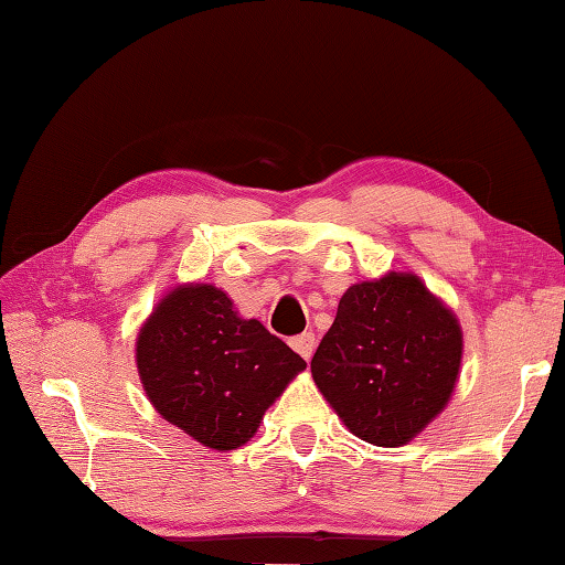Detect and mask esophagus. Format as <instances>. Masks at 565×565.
I'll return each mask as SVG.
<instances>
[{
  "instance_id": "1",
  "label": "esophagus",
  "mask_w": 565,
  "mask_h": 565,
  "mask_svg": "<svg viewBox=\"0 0 565 565\" xmlns=\"http://www.w3.org/2000/svg\"><path fill=\"white\" fill-rule=\"evenodd\" d=\"M289 344L294 347V352L301 354V356L306 359V362H308V359L313 356V352H316L318 340H316L313 332H303V334H298V338H294Z\"/></svg>"
}]
</instances>
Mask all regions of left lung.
Instances as JSON below:
<instances>
[{
    "mask_svg": "<svg viewBox=\"0 0 565 565\" xmlns=\"http://www.w3.org/2000/svg\"><path fill=\"white\" fill-rule=\"evenodd\" d=\"M454 310L413 271L352 284L310 362L322 398L374 447H403L435 419L461 374Z\"/></svg>",
    "mask_w": 565,
    "mask_h": 565,
    "instance_id": "1",
    "label": "left lung"
}]
</instances>
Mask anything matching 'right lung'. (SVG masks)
Returning <instances> with one entry per match:
<instances>
[{
    "label": "right lung",
    "instance_id": "1",
    "mask_svg": "<svg viewBox=\"0 0 565 565\" xmlns=\"http://www.w3.org/2000/svg\"><path fill=\"white\" fill-rule=\"evenodd\" d=\"M138 376L167 423L215 451L257 435L306 362L213 284H179L140 326Z\"/></svg>",
    "mask_w": 565,
    "mask_h": 565
}]
</instances>
